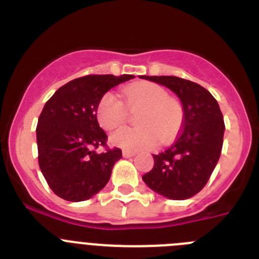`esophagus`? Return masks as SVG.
Wrapping results in <instances>:
<instances>
[{"label":"esophagus","instance_id":"34e87169","mask_svg":"<svg viewBox=\"0 0 259 259\" xmlns=\"http://www.w3.org/2000/svg\"><path fill=\"white\" fill-rule=\"evenodd\" d=\"M122 154L124 158H130V157H134L135 152H131V150H123Z\"/></svg>","mask_w":259,"mask_h":259}]
</instances>
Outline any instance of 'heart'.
Segmentation results:
<instances>
[{
  "mask_svg": "<svg viewBox=\"0 0 259 259\" xmlns=\"http://www.w3.org/2000/svg\"><path fill=\"white\" fill-rule=\"evenodd\" d=\"M125 109L113 93H105L96 107V118L104 130L111 131L124 124L128 111L141 110L136 119L137 128H120L111 136V144L124 150L150 148L159 140L168 143L179 134L184 122L182 104L171 98L163 87L154 83H136L122 89Z\"/></svg>",
  "mask_w": 259,
  "mask_h": 259,
  "instance_id": "heart-1",
  "label": "heart"
}]
</instances>
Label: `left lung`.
<instances>
[{
  "label": "left lung",
  "mask_w": 259,
  "mask_h": 259,
  "mask_svg": "<svg viewBox=\"0 0 259 259\" xmlns=\"http://www.w3.org/2000/svg\"><path fill=\"white\" fill-rule=\"evenodd\" d=\"M162 84L182 100L184 122L175 143L154 154V167L143 176L145 184L171 200L193 197L209 182L221 157L224 120L211 93L176 76H143Z\"/></svg>",
  "instance_id": "1"
}]
</instances>
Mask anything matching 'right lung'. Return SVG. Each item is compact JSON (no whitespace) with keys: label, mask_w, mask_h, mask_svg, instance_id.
<instances>
[{"label":"right lung","mask_w":259,"mask_h":259,"mask_svg":"<svg viewBox=\"0 0 259 259\" xmlns=\"http://www.w3.org/2000/svg\"><path fill=\"white\" fill-rule=\"evenodd\" d=\"M134 75H87L62 85L38 116V166L58 197L80 202L93 197L107 184L119 148L110 149L107 135L98 125L96 107L113 87ZM104 147V152H97Z\"/></svg>","instance_id":"add662e5"}]
</instances>
